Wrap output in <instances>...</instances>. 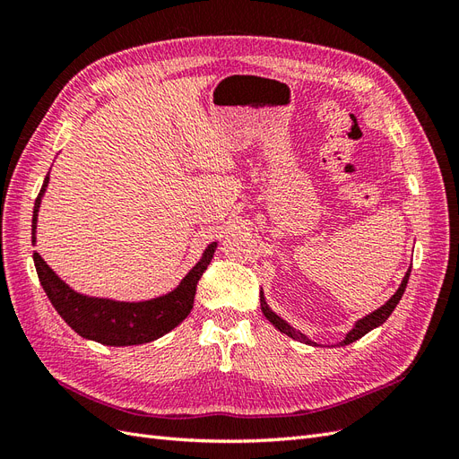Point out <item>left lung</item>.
I'll list each match as a JSON object with an SVG mask.
<instances>
[{
	"label": "left lung",
	"mask_w": 459,
	"mask_h": 459,
	"mask_svg": "<svg viewBox=\"0 0 459 459\" xmlns=\"http://www.w3.org/2000/svg\"><path fill=\"white\" fill-rule=\"evenodd\" d=\"M410 272H411V266L408 268V272H406V275H404V280H402V283H400V287L396 289V293L388 299L381 308H377V310H373L371 314H368L366 317H362V319H358V322L352 325V329L346 333V337L341 341V342H337L335 346H344V344H351V342H354V341H358V339H362L366 333H369L371 329H375V327H379V325H383L386 319H388V316L393 314V310L396 308V304L400 302V299H402V295H404V290H406V285H408V280H410ZM260 308H262V314L266 316V319L268 322L277 329V331H281V333H285L287 337H290V339H295V341H300V342H304V344H310V346H319L317 342H314L312 339H308L307 335H304V333H300L299 329H295L293 325H289L283 317H280L277 316L270 307H268V302H266V299H264V293L260 290ZM333 346V344H331Z\"/></svg>",
	"instance_id": "left-lung-1"
}]
</instances>
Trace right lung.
Here are the masks:
<instances>
[{"instance_id": "1", "label": "right lung", "mask_w": 459, "mask_h": 459, "mask_svg": "<svg viewBox=\"0 0 459 459\" xmlns=\"http://www.w3.org/2000/svg\"><path fill=\"white\" fill-rule=\"evenodd\" d=\"M48 184L49 174L46 176L44 186H41L39 195L34 203L32 245H36L38 212ZM216 247L218 243L214 241L204 248L199 262L186 273L184 280L170 293L140 302L113 300L78 293L71 285L65 283L38 253H34V266L39 283L44 287L53 308L57 310V314L80 337L107 346H134L166 335V333L178 327L189 316L197 283L208 268V264H211Z\"/></svg>"}]
</instances>
